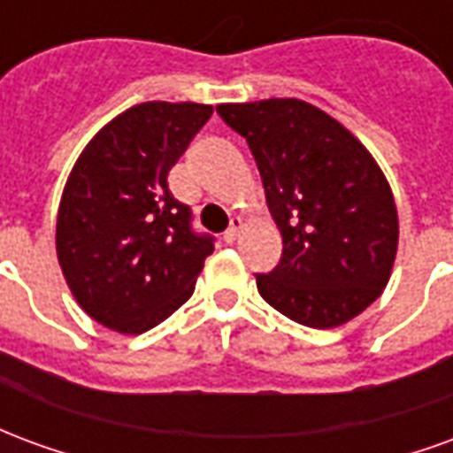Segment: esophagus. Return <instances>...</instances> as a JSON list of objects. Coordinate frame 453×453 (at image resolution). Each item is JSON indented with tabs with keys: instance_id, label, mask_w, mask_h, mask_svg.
Wrapping results in <instances>:
<instances>
[{
	"instance_id": "esophagus-1",
	"label": "esophagus",
	"mask_w": 453,
	"mask_h": 453,
	"mask_svg": "<svg viewBox=\"0 0 453 453\" xmlns=\"http://www.w3.org/2000/svg\"><path fill=\"white\" fill-rule=\"evenodd\" d=\"M240 227H242V220H240V218H233V220H230V227L223 233V240H226L227 245L235 242L237 235H240Z\"/></svg>"
}]
</instances>
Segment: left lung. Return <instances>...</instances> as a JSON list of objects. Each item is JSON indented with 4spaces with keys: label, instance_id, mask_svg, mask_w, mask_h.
<instances>
[{
    "label": "left lung",
    "instance_id": "1",
    "mask_svg": "<svg viewBox=\"0 0 453 453\" xmlns=\"http://www.w3.org/2000/svg\"><path fill=\"white\" fill-rule=\"evenodd\" d=\"M216 111L252 150L284 237L281 262L257 274L262 298L318 330L357 318L386 288L398 250L395 201L369 150L301 99Z\"/></svg>",
    "mask_w": 453,
    "mask_h": 453
}]
</instances>
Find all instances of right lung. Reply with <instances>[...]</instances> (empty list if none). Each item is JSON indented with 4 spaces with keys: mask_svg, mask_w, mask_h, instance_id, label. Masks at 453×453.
I'll list each match as a JSON object with an SVG mask.
<instances>
[{
    "mask_svg": "<svg viewBox=\"0 0 453 453\" xmlns=\"http://www.w3.org/2000/svg\"><path fill=\"white\" fill-rule=\"evenodd\" d=\"M213 106L138 104L104 126L77 159L58 211V262L96 323L140 334L194 294L216 237L196 233L172 196L169 169Z\"/></svg>",
    "mask_w": 453,
    "mask_h": 453,
    "instance_id": "right-lung-1",
    "label": "right lung"
}]
</instances>
